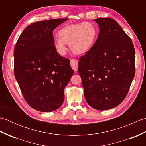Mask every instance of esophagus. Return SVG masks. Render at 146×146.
Returning a JSON list of instances; mask_svg holds the SVG:
<instances>
[{
    "mask_svg": "<svg viewBox=\"0 0 146 146\" xmlns=\"http://www.w3.org/2000/svg\"><path fill=\"white\" fill-rule=\"evenodd\" d=\"M71 62V68H73V70L76 71L78 70V61L75 60V59H73V60H70Z\"/></svg>",
    "mask_w": 146,
    "mask_h": 146,
    "instance_id": "1",
    "label": "esophagus"
}]
</instances>
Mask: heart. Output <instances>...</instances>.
Masks as SVG:
<instances>
[{
    "instance_id": "obj_1",
    "label": "heart",
    "mask_w": 146,
    "mask_h": 146,
    "mask_svg": "<svg viewBox=\"0 0 146 146\" xmlns=\"http://www.w3.org/2000/svg\"><path fill=\"white\" fill-rule=\"evenodd\" d=\"M54 38V47L61 56L66 54L67 43L76 54H83L90 50L97 37V29L94 24L85 22L65 26L58 31Z\"/></svg>"
}]
</instances>
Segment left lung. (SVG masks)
<instances>
[{"label":"left lung","mask_w":146,"mask_h":146,"mask_svg":"<svg viewBox=\"0 0 146 146\" xmlns=\"http://www.w3.org/2000/svg\"><path fill=\"white\" fill-rule=\"evenodd\" d=\"M100 33L94 46L80 58L78 73L86 101L95 109L115 107L127 95L135 76L131 39L117 21L98 18Z\"/></svg>","instance_id":"left-lung-1"}]
</instances>
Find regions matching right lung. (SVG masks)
<instances>
[{"mask_svg":"<svg viewBox=\"0 0 146 146\" xmlns=\"http://www.w3.org/2000/svg\"><path fill=\"white\" fill-rule=\"evenodd\" d=\"M68 19L32 23L21 33L14 49V75L23 97L38 111L51 112L63 104L64 88L74 71L54 47L53 30Z\"/></svg>","mask_w":146,"mask_h":146,"instance_id":"obj_1","label":"right lung"}]
</instances>
